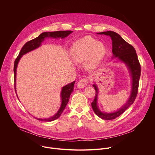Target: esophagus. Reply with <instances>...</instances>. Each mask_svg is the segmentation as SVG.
Wrapping results in <instances>:
<instances>
[{"label":"esophagus","instance_id":"esophagus-1","mask_svg":"<svg viewBox=\"0 0 155 155\" xmlns=\"http://www.w3.org/2000/svg\"><path fill=\"white\" fill-rule=\"evenodd\" d=\"M87 83H88V80L86 78H82L78 81L77 84V87L80 89L84 88V87L86 86Z\"/></svg>","mask_w":155,"mask_h":155}]
</instances>
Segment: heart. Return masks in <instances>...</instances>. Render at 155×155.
Returning a JSON list of instances; mask_svg holds the SVG:
<instances>
[{"instance_id": "1", "label": "heart", "mask_w": 155, "mask_h": 155, "mask_svg": "<svg viewBox=\"0 0 155 155\" xmlns=\"http://www.w3.org/2000/svg\"><path fill=\"white\" fill-rule=\"evenodd\" d=\"M70 54L77 63H81L87 58L88 65L93 68L104 57L106 48L102 43L87 37L75 42L71 47Z\"/></svg>"}]
</instances>
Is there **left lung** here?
<instances>
[{"label": "left lung", "instance_id": "left-lung-1", "mask_svg": "<svg viewBox=\"0 0 155 155\" xmlns=\"http://www.w3.org/2000/svg\"><path fill=\"white\" fill-rule=\"evenodd\" d=\"M97 34L105 35L111 37L113 46L112 51L113 54L112 58H117L120 61L124 63L127 66L132 78L131 92L128 100L120 110L111 113H103L98 109L97 106L98 87L96 84H93L96 92L94 101L91 103L94 112L97 116L102 119L113 120L123 114L134 103L137 94L141 68L133 46L126 42L118 33L113 31H107L97 33Z\"/></svg>", "mask_w": 155, "mask_h": 155}]
</instances>
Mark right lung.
Wrapping results in <instances>:
<instances>
[{"instance_id": "1", "label": "right lung", "mask_w": 155, "mask_h": 155, "mask_svg": "<svg viewBox=\"0 0 155 155\" xmlns=\"http://www.w3.org/2000/svg\"><path fill=\"white\" fill-rule=\"evenodd\" d=\"M71 33H72V31L70 30H66V31H51V32H44L41 33L40 35H39L37 38L28 41L26 42L22 48H21L20 52L19 54L18 57L16 58V59L15 61L14 64V74H15V88L16 91V69L18 64V63L21 59V58L22 57V55H25V54L29 52V51L33 50L38 47H39L41 45V44L42 42L44 41L45 38H64L67 37L69 35H70ZM75 81H74L73 82L64 86L62 88L61 93V107L58 110V111L52 117L47 118V119H38L36 118V119L41 121H45V122H51L57 119L62 114L63 112L64 108H66L68 103L69 100L70 95L71 93L74 91V86L75 84Z\"/></svg>"}]
</instances>
